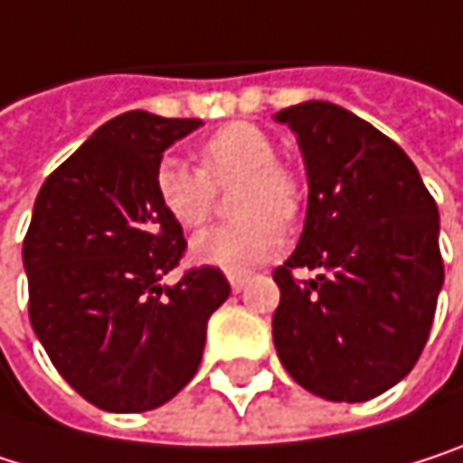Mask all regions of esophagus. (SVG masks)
Segmentation results:
<instances>
[{
  "instance_id": "34e87169",
  "label": "esophagus",
  "mask_w": 463,
  "mask_h": 463,
  "mask_svg": "<svg viewBox=\"0 0 463 463\" xmlns=\"http://www.w3.org/2000/svg\"><path fill=\"white\" fill-rule=\"evenodd\" d=\"M248 280H250V275H242V272H232L229 275V283H232L234 291H242L248 286Z\"/></svg>"
}]
</instances>
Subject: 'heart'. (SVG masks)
I'll return each instance as SVG.
<instances>
[{
  "instance_id": "obj_1",
  "label": "heart",
  "mask_w": 463,
  "mask_h": 463,
  "mask_svg": "<svg viewBox=\"0 0 463 463\" xmlns=\"http://www.w3.org/2000/svg\"><path fill=\"white\" fill-rule=\"evenodd\" d=\"M199 169L180 158H164L156 166V196L161 207L185 229L202 226L215 207V188L232 185V223L210 226L191 240L196 264L223 272H245L269 261L283 248L280 223L297 218L302 204L299 180L278 161V147L253 123H229L210 134L196 150Z\"/></svg>"
}]
</instances>
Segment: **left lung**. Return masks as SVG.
I'll return each instance as SVG.
<instances>
[{"label":"left lung","instance_id":"8db88e82","mask_svg":"<svg viewBox=\"0 0 463 463\" xmlns=\"http://www.w3.org/2000/svg\"><path fill=\"white\" fill-rule=\"evenodd\" d=\"M275 120L297 134L310 194L299 245L272 272V340L310 393L366 402L429 340L445 280L439 213L407 153L345 108L313 99ZM299 266L319 275L299 284Z\"/></svg>","mask_w":463,"mask_h":463}]
</instances>
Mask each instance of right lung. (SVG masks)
Listing matches in <instances>:
<instances>
[{
  "label": "right lung",
  "mask_w": 463,
  "mask_h": 463,
  "mask_svg": "<svg viewBox=\"0 0 463 463\" xmlns=\"http://www.w3.org/2000/svg\"><path fill=\"white\" fill-rule=\"evenodd\" d=\"M199 126L123 113L37 194L24 240L29 321L59 374L99 410L145 412L183 391L199 369L210 316L229 299L215 267L161 283L185 240L156 196V166Z\"/></svg>",
  "instance_id": "obj_1"
}]
</instances>
